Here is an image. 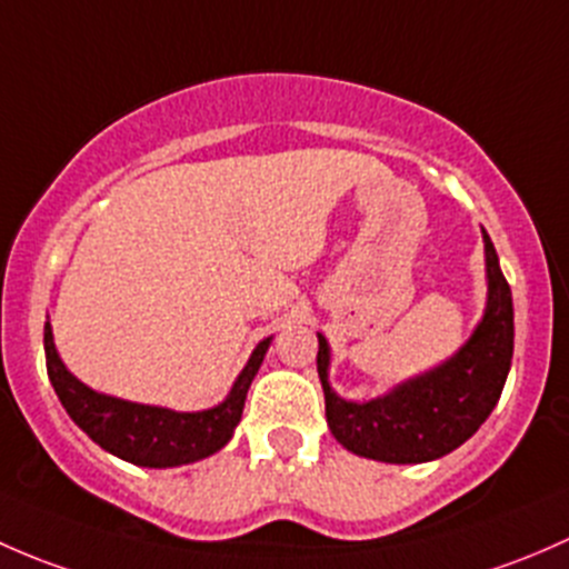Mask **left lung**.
<instances>
[{
    "mask_svg": "<svg viewBox=\"0 0 569 569\" xmlns=\"http://www.w3.org/2000/svg\"><path fill=\"white\" fill-rule=\"evenodd\" d=\"M488 301L482 320L443 365L402 380L375 400H345L328 383L331 348L318 333V375L331 436L348 452L380 462H430L455 452L499 402L512 365L515 312L493 241L482 230Z\"/></svg>",
    "mask_w": 569,
    "mask_h": 569,
    "instance_id": "8db88e82",
    "label": "left lung"
}]
</instances>
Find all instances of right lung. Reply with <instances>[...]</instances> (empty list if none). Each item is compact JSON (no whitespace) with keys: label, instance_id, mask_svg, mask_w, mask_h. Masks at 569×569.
<instances>
[{"label":"right lung","instance_id":"obj_1","mask_svg":"<svg viewBox=\"0 0 569 569\" xmlns=\"http://www.w3.org/2000/svg\"><path fill=\"white\" fill-rule=\"evenodd\" d=\"M271 339L266 337L257 342L230 395L219 406L204 411H172V408L120 400L81 383L57 353L49 320L43 328L46 370L70 419L109 455L142 468L189 466L224 449L241 421L246 391L271 348Z\"/></svg>","mask_w":569,"mask_h":569}]
</instances>
